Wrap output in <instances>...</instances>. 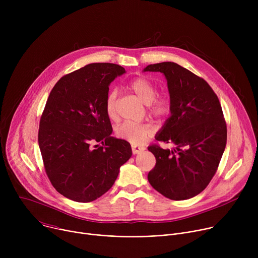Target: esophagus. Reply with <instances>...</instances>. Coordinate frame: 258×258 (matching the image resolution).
Segmentation results:
<instances>
[{
  "label": "esophagus",
  "mask_w": 258,
  "mask_h": 258,
  "mask_svg": "<svg viewBox=\"0 0 258 258\" xmlns=\"http://www.w3.org/2000/svg\"><path fill=\"white\" fill-rule=\"evenodd\" d=\"M145 150L144 147H138V146H132V151L133 154H139Z\"/></svg>",
  "instance_id": "esophagus-1"
}]
</instances>
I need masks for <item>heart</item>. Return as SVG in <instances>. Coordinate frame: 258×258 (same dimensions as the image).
<instances>
[{"mask_svg": "<svg viewBox=\"0 0 258 258\" xmlns=\"http://www.w3.org/2000/svg\"><path fill=\"white\" fill-rule=\"evenodd\" d=\"M130 89L136 94V96L146 105H148L149 111L152 115L157 117H163L170 111L171 101L170 97L166 93L157 94L156 85L147 78H137L128 85ZM116 97L117 92L111 90L105 100V112L109 119L116 118ZM154 133V128L148 123H130L124 122L116 128V135L133 145H142L147 139L151 137Z\"/></svg>", "mask_w": 258, "mask_h": 258, "instance_id": "1", "label": "heart"}]
</instances>
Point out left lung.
I'll return each instance as SVG.
<instances>
[{
	"instance_id": "1",
	"label": "left lung",
	"mask_w": 258,
	"mask_h": 258,
	"mask_svg": "<svg viewBox=\"0 0 258 258\" xmlns=\"http://www.w3.org/2000/svg\"><path fill=\"white\" fill-rule=\"evenodd\" d=\"M144 71H159L166 78L170 116L156 140L175 146L172 150L148 147L156 158L148 180L166 198L190 199L208 186L224 154L227 124L222 106L202 78L176 63L150 64Z\"/></svg>"
}]
</instances>
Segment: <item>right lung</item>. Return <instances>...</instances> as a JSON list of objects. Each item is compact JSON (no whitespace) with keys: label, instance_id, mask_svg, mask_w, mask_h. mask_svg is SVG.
<instances>
[{"label":"right lung","instance_id":"1","mask_svg":"<svg viewBox=\"0 0 258 258\" xmlns=\"http://www.w3.org/2000/svg\"><path fill=\"white\" fill-rule=\"evenodd\" d=\"M125 69L92 63L62 77L40 120L39 146L53 187L77 202H91L113 186L132 156L130 143L111 136L105 112L109 85Z\"/></svg>","mask_w":258,"mask_h":258}]
</instances>
